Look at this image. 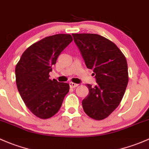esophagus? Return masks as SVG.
Masks as SVG:
<instances>
[{
  "label": "esophagus",
  "instance_id": "1",
  "mask_svg": "<svg viewBox=\"0 0 149 149\" xmlns=\"http://www.w3.org/2000/svg\"><path fill=\"white\" fill-rule=\"evenodd\" d=\"M69 86H70V88H76V87H77L78 86H79V84H75V83H73V82H70L69 83Z\"/></svg>",
  "mask_w": 149,
  "mask_h": 149
}]
</instances>
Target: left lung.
<instances>
[{
    "label": "left lung",
    "instance_id": "obj_1",
    "mask_svg": "<svg viewBox=\"0 0 149 149\" xmlns=\"http://www.w3.org/2000/svg\"><path fill=\"white\" fill-rule=\"evenodd\" d=\"M86 65L93 69L96 86L87 84L89 93L83 100L84 111L91 118L103 120L120 104L128 82L126 57L109 39L93 33H73Z\"/></svg>",
    "mask_w": 149,
    "mask_h": 149
}]
</instances>
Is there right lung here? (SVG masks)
<instances>
[{
    "instance_id": "add662e5",
    "label": "right lung",
    "mask_w": 149,
    "mask_h": 149,
    "mask_svg": "<svg viewBox=\"0 0 149 149\" xmlns=\"http://www.w3.org/2000/svg\"><path fill=\"white\" fill-rule=\"evenodd\" d=\"M73 38L69 34L46 37L29 47L15 66V81L28 109L42 119L49 118L60 109L69 84L49 79L52 65Z\"/></svg>"
}]
</instances>
